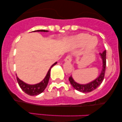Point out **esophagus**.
<instances>
[{
    "label": "esophagus",
    "mask_w": 122,
    "mask_h": 122,
    "mask_svg": "<svg viewBox=\"0 0 122 122\" xmlns=\"http://www.w3.org/2000/svg\"><path fill=\"white\" fill-rule=\"evenodd\" d=\"M64 61H65V62H71V61H72V59H71V57L70 56H67L65 58Z\"/></svg>",
    "instance_id": "esophagus-1"
}]
</instances>
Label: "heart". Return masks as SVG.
Masks as SVG:
<instances>
[{
  "mask_svg": "<svg viewBox=\"0 0 122 122\" xmlns=\"http://www.w3.org/2000/svg\"><path fill=\"white\" fill-rule=\"evenodd\" d=\"M71 42L77 46H82L85 45L88 49L95 48L98 42L96 37H91L89 34L85 33H81L73 37L71 39Z\"/></svg>",
  "mask_w": 122,
  "mask_h": 122,
  "instance_id": "obj_1",
  "label": "heart"
}]
</instances>
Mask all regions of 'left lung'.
Instances as JSON below:
<instances>
[{
  "label": "left lung",
  "mask_w": 122,
  "mask_h": 122,
  "mask_svg": "<svg viewBox=\"0 0 122 122\" xmlns=\"http://www.w3.org/2000/svg\"><path fill=\"white\" fill-rule=\"evenodd\" d=\"M99 55L102 60V69L100 75L96 79L89 83L85 84H81L76 82L73 79L72 76L69 77V80L71 85L75 89L81 92H83V93H88V92L93 91L101 84L102 81L104 80L105 72H106V50H104L102 53H99Z\"/></svg>",
  "instance_id": "1"
}]
</instances>
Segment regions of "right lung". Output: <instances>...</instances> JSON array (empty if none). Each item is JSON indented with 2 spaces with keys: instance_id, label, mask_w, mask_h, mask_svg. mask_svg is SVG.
<instances>
[{
  "instance_id": "1",
  "label": "right lung",
  "mask_w": 122,
  "mask_h": 122,
  "mask_svg": "<svg viewBox=\"0 0 122 122\" xmlns=\"http://www.w3.org/2000/svg\"><path fill=\"white\" fill-rule=\"evenodd\" d=\"M48 32L49 31L45 30H38L34 31V32ZM57 62L53 64L49 69L48 72H47L46 75L45 77L42 81H41L39 83L36 84H28L26 82H23L20 80L18 77H16V80L18 82L19 86H20L22 90L25 93H27V95H30V96H35V95H38L42 92L44 91L45 88H46L47 84H48L50 76V71H51V68H52L53 66H54L57 64Z\"/></svg>"
}]
</instances>
